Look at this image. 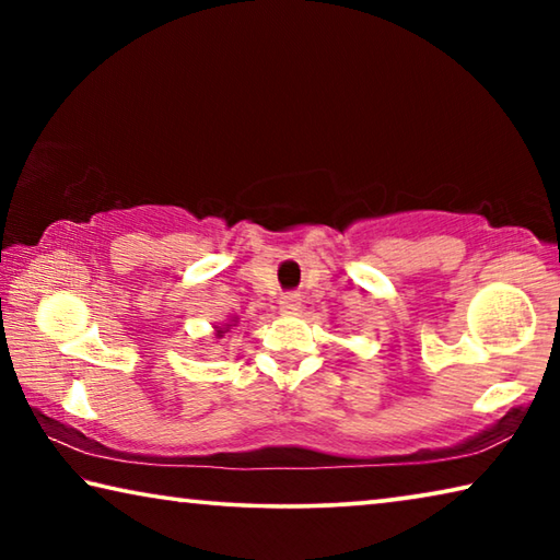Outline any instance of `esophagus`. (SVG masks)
Here are the masks:
<instances>
[{"label":"esophagus","mask_w":560,"mask_h":560,"mask_svg":"<svg viewBox=\"0 0 560 560\" xmlns=\"http://www.w3.org/2000/svg\"><path fill=\"white\" fill-rule=\"evenodd\" d=\"M281 311L283 314H293V311H299V306H301V299H299V293H287V296H281Z\"/></svg>","instance_id":"34e87169"}]
</instances>
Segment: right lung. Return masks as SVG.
Here are the masks:
<instances>
[{
	"label": "right lung",
	"instance_id": "obj_1",
	"mask_svg": "<svg viewBox=\"0 0 560 560\" xmlns=\"http://www.w3.org/2000/svg\"><path fill=\"white\" fill-rule=\"evenodd\" d=\"M236 324H240V318H236V316H230V318L224 320L222 326H214V336H217V338H224V334H230V330H232Z\"/></svg>",
	"mask_w": 560,
	"mask_h": 560
}]
</instances>
